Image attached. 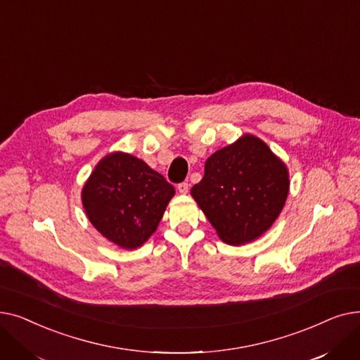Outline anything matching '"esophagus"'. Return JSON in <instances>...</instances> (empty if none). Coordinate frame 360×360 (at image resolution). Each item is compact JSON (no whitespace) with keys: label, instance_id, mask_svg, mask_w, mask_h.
I'll list each match as a JSON object with an SVG mask.
<instances>
[{"label":"esophagus","instance_id":"esophagus-1","mask_svg":"<svg viewBox=\"0 0 360 360\" xmlns=\"http://www.w3.org/2000/svg\"><path fill=\"white\" fill-rule=\"evenodd\" d=\"M188 190H190V185H188V182H181V184L178 185V191H179L181 194H186Z\"/></svg>","mask_w":360,"mask_h":360}]
</instances>
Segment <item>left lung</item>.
<instances>
[{
    "instance_id": "obj_1",
    "label": "left lung",
    "mask_w": 360,
    "mask_h": 360,
    "mask_svg": "<svg viewBox=\"0 0 360 360\" xmlns=\"http://www.w3.org/2000/svg\"><path fill=\"white\" fill-rule=\"evenodd\" d=\"M289 194V174L262 140L247 134L205 160L191 195L229 245H243L267 232Z\"/></svg>"
}]
</instances>
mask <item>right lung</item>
<instances>
[{
    "label": "right lung",
    "mask_w": 360,
    "mask_h": 360,
    "mask_svg": "<svg viewBox=\"0 0 360 360\" xmlns=\"http://www.w3.org/2000/svg\"><path fill=\"white\" fill-rule=\"evenodd\" d=\"M175 188L146 162L110 153L94 167L82 201L90 223L108 240L134 250L153 235Z\"/></svg>",
    "instance_id": "1"
}]
</instances>
